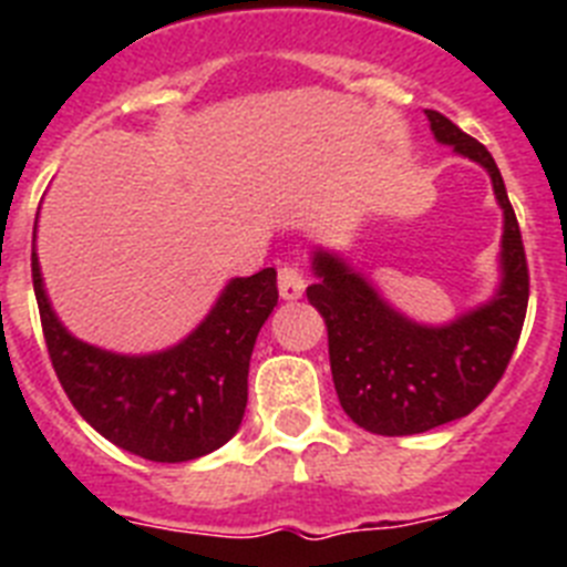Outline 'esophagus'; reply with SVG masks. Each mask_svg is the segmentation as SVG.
<instances>
[{"label": "esophagus", "mask_w": 567, "mask_h": 567, "mask_svg": "<svg viewBox=\"0 0 567 567\" xmlns=\"http://www.w3.org/2000/svg\"><path fill=\"white\" fill-rule=\"evenodd\" d=\"M303 289H307V278H303V272H300L295 264H284V267L278 269V292L284 300H298L300 295H303Z\"/></svg>", "instance_id": "esophagus-1"}]
</instances>
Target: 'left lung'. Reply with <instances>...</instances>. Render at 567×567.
Listing matches in <instances>:
<instances>
[{"mask_svg":"<svg viewBox=\"0 0 567 567\" xmlns=\"http://www.w3.org/2000/svg\"><path fill=\"white\" fill-rule=\"evenodd\" d=\"M425 115L440 144L488 169L505 218L503 284L483 307L445 327H423L389 307L338 255L315 252L318 280L307 298L327 320L334 392L360 429L383 437L429 432L474 412L508 369L528 309V260L497 162L443 113Z\"/></svg>","mask_w":567,"mask_h":567,"instance_id":"1","label":"left lung"}]
</instances>
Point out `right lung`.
<instances>
[{
  "label": "right lung",
  "instance_id": "obj_1",
  "mask_svg": "<svg viewBox=\"0 0 567 567\" xmlns=\"http://www.w3.org/2000/svg\"><path fill=\"white\" fill-rule=\"evenodd\" d=\"M30 269L50 363L102 437L153 463H187L238 432L255 338L278 303L272 267L229 280L202 327L155 354L104 352L73 338L50 309L37 252Z\"/></svg>",
  "mask_w": 567,
  "mask_h": 567
}]
</instances>
